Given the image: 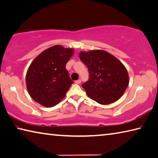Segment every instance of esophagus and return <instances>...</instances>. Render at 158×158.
<instances>
[{"mask_svg":"<svg viewBox=\"0 0 158 158\" xmlns=\"http://www.w3.org/2000/svg\"><path fill=\"white\" fill-rule=\"evenodd\" d=\"M81 80L78 79V80H77V81H75V84H81Z\"/></svg>","mask_w":158,"mask_h":158,"instance_id":"34e87169","label":"esophagus"}]
</instances>
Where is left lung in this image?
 Wrapping results in <instances>:
<instances>
[{
    "mask_svg": "<svg viewBox=\"0 0 158 158\" xmlns=\"http://www.w3.org/2000/svg\"><path fill=\"white\" fill-rule=\"evenodd\" d=\"M79 58L90 73V79L82 87L90 99L106 105L121 98L128 85L129 77L118 59L102 50L81 51Z\"/></svg>",
    "mask_w": 158,
    "mask_h": 158,
    "instance_id": "8db88e82",
    "label": "left lung"
}]
</instances>
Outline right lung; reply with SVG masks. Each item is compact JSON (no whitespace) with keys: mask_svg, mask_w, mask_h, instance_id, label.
Returning <instances> with one entry per match:
<instances>
[{"mask_svg":"<svg viewBox=\"0 0 158 158\" xmlns=\"http://www.w3.org/2000/svg\"><path fill=\"white\" fill-rule=\"evenodd\" d=\"M74 49L56 45L43 51L31 63L26 73L30 96L45 107H53L64 98L73 81L65 65Z\"/></svg>","mask_w":158,"mask_h":158,"instance_id":"obj_1","label":"right lung"}]
</instances>
